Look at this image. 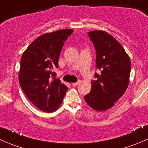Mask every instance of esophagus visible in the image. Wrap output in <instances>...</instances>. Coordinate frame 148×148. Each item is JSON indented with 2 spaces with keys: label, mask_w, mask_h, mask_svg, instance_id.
<instances>
[{
  "label": "esophagus",
  "mask_w": 148,
  "mask_h": 148,
  "mask_svg": "<svg viewBox=\"0 0 148 148\" xmlns=\"http://www.w3.org/2000/svg\"><path fill=\"white\" fill-rule=\"evenodd\" d=\"M80 83H81V82L78 81V82H75V83H73L72 85H73V86H77V85H78V84H79Z\"/></svg>",
  "instance_id": "1"
}]
</instances>
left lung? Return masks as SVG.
Listing matches in <instances>:
<instances>
[{
  "label": "left lung",
  "instance_id": "1",
  "mask_svg": "<svg viewBox=\"0 0 148 148\" xmlns=\"http://www.w3.org/2000/svg\"><path fill=\"white\" fill-rule=\"evenodd\" d=\"M96 51L95 80L84 100L97 111H105L114 105L129 84L131 62L121 44L105 31L87 34Z\"/></svg>",
  "mask_w": 148,
  "mask_h": 148
}]
</instances>
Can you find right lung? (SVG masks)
<instances>
[{
  "instance_id": "right-lung-1",
  "label": "right lung",
  "mask_w": 148,
  "mask_h": 148,
  "mask_svg": "<svg viewBox=\"0 0 148 148\" xmlns=\"http://www.w3.org/2000/svg\"><path fill=\"white\" fill-rule=\"evenodd\" d=\"M71 29L45 34L34 40L21 59L18 80L28 99L45 112L56 111L63 102L68 88L55 79L53 69ZM53 80H51V79Z\"/></svg>"
}]
</instances>
